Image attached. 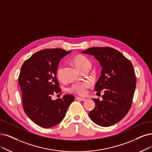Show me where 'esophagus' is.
Returning a JSON list of instances; mask_svg holds the SVG:
<instances>
[{"instance_id":"esophagus-1","label":"esophagus","mask_w":152,"mask_h":152,"mask_svg":"<svg viewBox=\"0 0 152 152\" xmlns=\"http://www.w3.org/2000/svg\"><path fill=\"white\" fill-rule=\"evenodd\" d=\"M76 99H77V100H80V101H84V100H86V99L82 98V97H79V96H77V97H76Z\"/></svg>"}]
</instances>
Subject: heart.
Returning <instances> with one entry per match:
<instances>
[{
    "label": "heart",
    "mask_w": 152,
    "mask_h": 152,
    "mask_svg": "<svg viewBox=\"0 0 152 152\" xmlns=\"http://www.w3.org/2000/svg\"><path fill=\"white\" fill-rule=\"evenodd\" d=\"M72 62L78 69L81 70L84 66L90 64L89 60L82 55H77L72 59ZM56 76L58 80L62 81L63 80V69L62 66H58L57 72ZM90 86V83L88 82H83L72 85L69 88L70 92L77 94L80 95H85L87 94V89Z\"/></svg>",
    "instance_id": "1"
}]
</instances>
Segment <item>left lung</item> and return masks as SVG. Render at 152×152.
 I'll use <instances>...</instances> for the list:
<instances>
[{"label": "left lung", "instance_id": "8db88e82", "mask_svg": "<svg viewBox=\"0 0 152 152\" xmlns=\"http://www.w3.org/2000/svg\"><path fill=\"white\" fill-rule=\"evenodd\" d=\"M82 53L93 55L102 67L101 75L95 90L104 94L103 100L93 99L94 110L89 112L90 118L102 126L118 122L129 112L136 87V77L130 60L112 47H91Z\"/></svg>", "mask_w": 152, "mask_h": 152}]
</instances>
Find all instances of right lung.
Returning a JSON list of instances; mask_svg holds the SVG:
<instances>
[{"label": "right lung", "instance_id": "add662e5", "mask_svg": "<svg viewBox=\"0 0 152 152\" xmlns=\"http://www.w3.org/2000/svg\"><path fill=\"white\" fill-rule=\"evenodd\" d=\"M62 48L38 51L22 65L18 78L22 91L23 110L28 118L40 126L50 128L64 119L74 96L52 100V95L62 92L56 77L60 59L70 53Z\"/></svg>", "mask_w": 152, "mask_h": 152}]
</instances>
